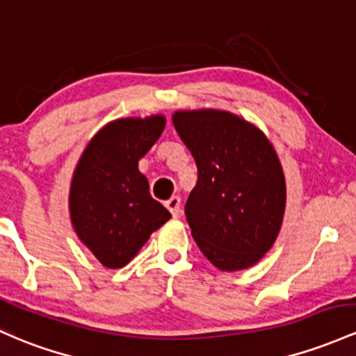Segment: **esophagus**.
I'll return each mask as SVG.
<instances>
[{
	"mask_svg": "<svg viewBox=\"0 0 356 356\" xmlns=\"http://www.w3.org/2000/svg\"><path fill=\"white\" fill-rule=\"evenodd\" d=\"M167 209L170 211V214L174 218H179V214H181V197L179 196H172L169 201L165 202Z\"/></svg>",
	"mask_w": 356,
	"mask_h": 356,
	"instance_id": "1",
	"label": "esophagus"
}]
</instances>
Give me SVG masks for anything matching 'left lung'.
I'll return each instance as SVG.
<instances>
[{"label": "left lung", "instance_id": "obj_1", "mask_svg": "<svg viewBox=\"0 0 356 356\" xmlns=\"http://www.w3.org/2000/svg\"><path fill=\"white\" fill-rule=\"evenodd\" d=\"M174 127L197 165L186 218L199 250L220 270L255 265L279 235L286 181L259 128L226 111H177Z\"/></svg>", "mask_w": 356, "mask_h": 356}]
</instances>
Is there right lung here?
<instances>
[{
  "instance_id": "obj_1",
  "label": "right lung",
  "mask_w": 356,
  "mask_h": 356,
  "mask_svg": "<svg viewBox=\"0 0 356 356\" xmlns=\"http://www.w3.org/2000/svg\"><path fill=\"white\" fill-rule=\"evenodd\" d=\"M165 118H123L86 147L70 184V220L104 267L127 265L170 213L148 193L138 160L162 135Z\"/></svg>"
}]
</instances>
